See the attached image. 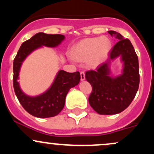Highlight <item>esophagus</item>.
Listing matches in <instances>:
<instances>
[{
	"label": "esophagus",
	"instance_id": "esophagus-1",
	"mask_svg": "<svg viewBox=\"0 0 154 154\" xmlns=\"http://www.w3.org/2000/svg\"><path fill=\"white\" fill-rule=\"evenodd\" d=\"M80 78H81V80H82V81L85 79V75L84 72H80Z\"/></svg>",
	"mask_w": 154,
	"mask_h": 154
}]
</instances>
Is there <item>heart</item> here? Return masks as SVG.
I'll use <instances>...</instances> for the list:
<instances>
[{
  "label": "heart",
  "mask_w": 154,
  "mask_h": 154,
  "mask_svg": "<svg viewBox=\"0 0 154 154\" xmlns=\"http://www.w3.org/2000/svg\"><path fill=\"white\" fill-rule=\"evenodd\" d=\"M111 48V42L106 37L85 39L74 47L72 54L75 59L86 61L98 66L106 59Z\"/></svg>",
  "instance_id": "obj_1"
}]
</instances>
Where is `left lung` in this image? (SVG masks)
Segmentation results:
<instances>
[{"instance_id": "left-lung-1", "label": "left lung", "mask_w": 154, "mask_h": 154, "mask_svg": "<svg viewBox=\"0 0 154 154\" xmlns=\"http://www.w3.org/2000/svg\"><path fill=\"white\" fill-rule=\"evenodd\" d=\"M116 43L109 52V58L95 70L85 72V78L92 85L89 103L98 114L111 115L126 109L135 98L140 83L138 58L131 42L115 31H109ZM121 56L124 63L123 74L111 77L110 61Z\"/></svg>"}]
</instances>
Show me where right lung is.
I'll return each mask as SVG.
<instances>
[{"instance_id": "obj_1", "label": "right lung", "mask_w": 154, "mask_h": 154, "mask_svg": "<svg viewBox=\"0 0 154 154\" xmlns=\"http://www.w3.org/2000/svg\"><path fill=\"white\" fill-rule=\"evenodd\" d=\"M63 39L64 36L62 35L37 33L22 44L14 60L13 85L16 95L23 108L29 114L36 117H53L59 114L64 106L65 98L70 88L79 84L80 74L79 72L69 73L60 70L52 85L46 92L38 96L30 97L23 93L17 81L20 67L26 56L35 49L43 45L56 47Z\"/></svg>"}]
</instances>
